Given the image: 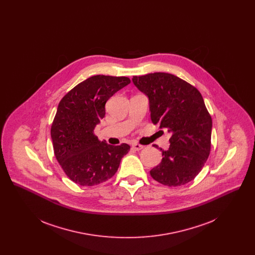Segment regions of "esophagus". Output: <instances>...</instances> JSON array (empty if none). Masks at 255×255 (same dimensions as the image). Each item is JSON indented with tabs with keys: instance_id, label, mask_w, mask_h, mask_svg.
<instances>
[{
	"instance_id": "1",
	"label": "esophagus",
	"mask_w": 255,
	"mask_h": 255,
	"mask_svg": "<svg viewBox=\"0 0 255 255\" xmlns=\"http://www.w3.org/2000/svg\"><path fill=\"white\" fill-rule=\"evenodd\" d=\"M132 147H133L135 151H139V150H141V149L143 148V146L140 145V144H138V143H133Z\"/></svg>"
}]
</instances>
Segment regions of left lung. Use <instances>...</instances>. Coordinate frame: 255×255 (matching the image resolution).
Returning a JSON list of instances; mask_svg holds the SVG:
<instances>
[{"mask_svg":"<svg viewBox=\"0 0 255 255\" xmlns=\"http://www.w3.org/2000/svg\"><path fill=\"white\" fill-rule=\"evenodd\" d=\"M134 86L149 99L151 121L171 133L169 149L151 177L167 186L194 180L210 153L212 121L201 93L171 73L133 76ZM155 147H158L155 145Z\"/></svg>","mask_w":255,"mask_h":255,"instance_id":"1","label":"left lung"}]
</instances>
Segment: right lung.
<instances>
[{"label":"right lung","mask_w":255,"mask_h":255,"mask_svg":"<svg viewBox=\"0 0 255 255\" xmlns=\"http://www.w3.org/2000/svg\"><path fill=\"white\" fill-rule=\"evenodd\" d=\"M125 76L94 75L75 86L61 99L50 135L54 155L66 175L82 186L111 179L130 146L100 141L94 130L105 117V104L123 87Z\"/></svg>","instance_id":"1"}]
</instances>
